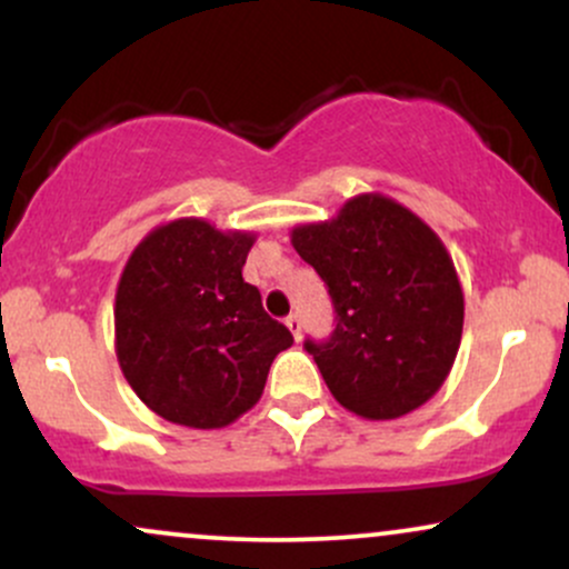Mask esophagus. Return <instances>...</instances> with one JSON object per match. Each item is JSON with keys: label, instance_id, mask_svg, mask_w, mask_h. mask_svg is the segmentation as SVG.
Listing matches in <instances>:
<instances>
[{"label": "esophagus", "instance_id": "obj_1", "mask_svg": "<svg viewBox=\"0 0 569 569\" xmlns=\"http://www.w3.org/2000/svg\"><path fill=\"white\" fill-rule=\"evenodd\" d=\"M286 329L291 331V335H293V339H297V342H299V339H302V323H299V318H297V316H289V318H286Z\"/></svg>", "mask_w": 569, "mask_h": 569}]
</instances>
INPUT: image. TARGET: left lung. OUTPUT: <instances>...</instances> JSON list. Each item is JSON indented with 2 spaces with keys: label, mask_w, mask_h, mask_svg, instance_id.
<instances>
[{
  "label": "left lung",
  "mask_w": 569,
  "mask_h": 569,
  "mask_svg": "<svg viewBox=\"0 0 569 569\" xmlns=\"http://www.w3.org/2000/svg\"><path fill=\"white\" fill-rule=\"evenodd\" d=\"M291 246L329 286L337 329L305 348L331 396L363 420H396L430 401L460 350L466 299L447 246L382 192L350 198Z\"/></svg>",
  "instance_id": "obj_1"
}]
</instances>
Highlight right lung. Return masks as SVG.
<instances>
[{
  "label": "right lung",
  "instance_id": "add662e5",
  "mask_svg": "<svg viewBox=\"0 0 569 569\" xmlns=\"http://www.w3.org/2000/svg\"><path fill=\"white\" fill-rule=\"evenodd\" d=\"M257 234L181 217L143 234L114 293V352L162 420L227 428L264 393L293 337L264 312L243 264Z\"/></svg>",
  "mask_w": 569,
  "mask_h": 569
}]
</instances>
